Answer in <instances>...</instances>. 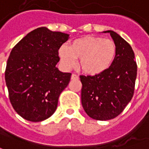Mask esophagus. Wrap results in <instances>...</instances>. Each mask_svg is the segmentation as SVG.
<instances>
[{"label": "esophagus", "mask_w": 149, "mask_h": 149, "mask_svg": "<svg viewBox=\"0 0 149 149\" xmlns=\"http://www.w3.org/2000/svg\"><path fill=\"white\" fill-rule=\"evenodd\" d=\"M71 79H72V80H75V79H78V76H77V74H74V73H72V74Z\"/></svg>", "instance_id": "obj_1"}]
</instances>
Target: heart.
Returning <instances> with one entry per match:
<instances>
[{
	"instance_id": "1",
	"label": "heart",
	"mask_w": 149,
	"mask_h": 149,
	"mask_svg": "<svg viewBox=\"0 0 149 149\" xmlns=\"http://www.w3.org/2000/svg\"><path fill=\"white\" fill-rule=\"evenodd\" d=\"M116 54V47L112 40L91 36L75 40L68 47L62 45L59 49V56L65 68H73L76 60H80V68L88 75L100 74L107 70Z\"/></svg>"
}]
</instances>
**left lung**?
<instances>
[{
  "instance_id": "left-lung-1",
  "label": "left lung",
  "mask_w": 149,
  "mask_h": 149,
  "mask_svg": "<svg viewBox=\"0 0 149 149\" xmlns=\"http://www.w3.org/2000/svg\"><path fill=\"white\" fill-rule=\"evenodd\" d=\"M116 47L115 59L107 70L94 76L81 75V103L91 118L108 120L116 117L133 97L137 74L134 52L118 34L109 30Z\"/></svg>"
}]
</instances>
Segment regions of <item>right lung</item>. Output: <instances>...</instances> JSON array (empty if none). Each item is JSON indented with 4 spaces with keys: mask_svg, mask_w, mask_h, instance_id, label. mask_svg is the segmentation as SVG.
Listing matches in <instances>:
<instances>
[{
    "mask_svg": "<svg viewBox=\"0 0 149 149\" xmlns=\"http://www.w3.org/2000/svg\"><path fill=\"white\" fill-rule=\"evenodd\" d=\"M68 39V34L41 27L12 49L5 72L8 97L15 111L29 121L50 117L68 86L72 74L60 72L56 66L59 49Z\"/></svg>",
    "mask_w": 149,
    "mask_h": 149,
    "instance_id": "right-lung-1",
    "label": "right lung"
}]
</instances>
